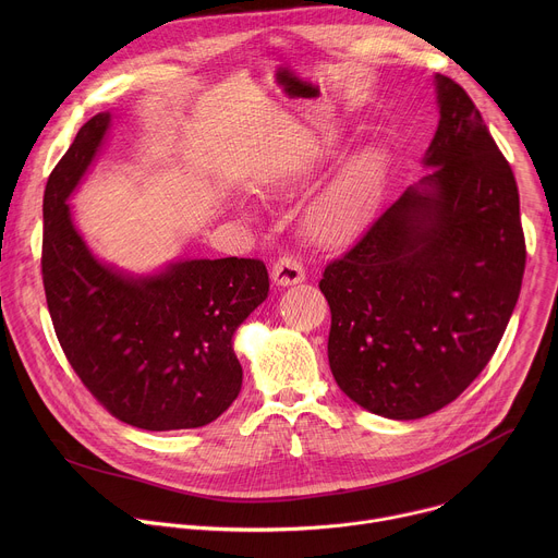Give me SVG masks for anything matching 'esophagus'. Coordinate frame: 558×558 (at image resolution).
I'll return each instance as SVG.
<instances>
[{
	"label": "esophagus",
	"mask_w": 558,
	"mask_h": 558,
	"mask_svg": "<svg viewBox=\"0 0 558 558\" xmlns=\"http://www.w3.org/2000/svg\"><path fill=\"white\" fill-rule=\"evenodd\" d=\"M271 280L278 287H291L304 280V267L295 256H280L271 269Z\"/></svg>",
	"instance_id": "esophagus-1"
}]
</instances>
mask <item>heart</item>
<instances>
[{"label":"heart","mask_w":558,"mask_h":558,"mask_svg":"<svg viewBox=\"0 0 558 558\" xmlns=\"http://www.w3.org/2000/svg\"><path fill=\"white\" fill-rule=\"evenodd\" d=\"M336 147L315 141L302 147L289 163L267 177L265 187L271 192H291L302 187L329 158ZM388 179V154L379 145H368L353 154L336 172V177L317 190L304 207V227L313 241L336 245L360 231L375 214ZM233 205L250 214L245 196H238Z\"/></svg>","instance_id":"1"}]
</instances>
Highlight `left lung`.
I'll return each mask as SVG.
<instances>
[{
    "label": "left lung",
    "instance_id": "left-lung-1",
    "mask_svg": "<svg viewBox=\"0 0 558 558\" xmlns=\"http://www.w3.org/2000/svg\"><path fill=\"white\" fill-rule=\"evenodd\" d=\"M430 170L327 265L329 366L388 420H420L490 362L519 300L525 241L514 174L465 90L435 74Z\"/></svg>",
    "mask_w": 558,
    "mask_h": 558
}]
</instances>
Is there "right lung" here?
Returning a JSON list of instances; mask_svg holds the SVG:
<instances>
[{
    "label": "right lung",
    "mask_w": 558,
    "mask_h": 558,
    "mask_svg": "<svg viewBox=\"0 0 558 558\" xmlns=\"http://www.w3.org/2000/svg\"><path fill=\"white\" fill-rule=\"evenodd\" d=\"M110 123L99 112L78 130L46 183L41 274L54 333L117 420L143 430L198 428L241 392L233 333L265 302L269 276L254 258L179 260L145 276L99 260L68 198Z\"/></svg>",
    "instance_id": "1"
}]
</instances>
